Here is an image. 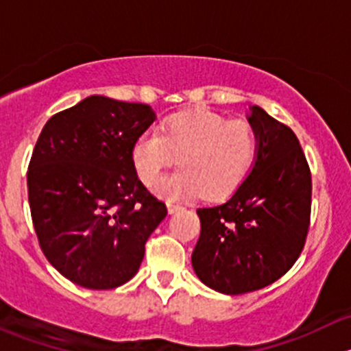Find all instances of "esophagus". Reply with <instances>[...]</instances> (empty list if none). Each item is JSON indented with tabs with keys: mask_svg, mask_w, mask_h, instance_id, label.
Returning <instances> with one entry per match:
<instances>
[{
	"mask_svg": "<svg viewBox=\"0 0 351 351\" xmlns=\"http://www.w3.org/2000/svg\"><path fill=\"white\" fill-rule=\"evenodd\" d=\"M182 205L180 204H171V202H169L168 204V212L169 214H175V212H178V210H182Z\"/></svg>",
	"mask_w": 351,
	"mask_h": 351,
	"instance_id": "esophagus-1",
	"label": "esophagus"
}]
</instances>
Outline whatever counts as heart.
Wrapping results in <instances>:
<instances>
[{
    "mask_svg": "<svg viewBox=\"0 0 351 351\" xmlns=\"http://www.w3.org/2000/svg\"><path fill=\"white\" fill-rule=\"evenodd\" d=\"M132 162L137 175L151 185L165 168H180L165 176L154 190L168 198L195 197L222 200L239 189L258 154V134L247 120H228L212 112L173 115L161 132L149 130L136 139Z\"/></svg>",
    "mask_w": 351,
    "mask_h": 351,
    "instance_id": "b5f03b06",
    "label": "heart"
}]
</instances>
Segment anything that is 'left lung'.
<instances>
[{"instance_id":"left-lung-1","label":"left lung","mask_w":351,"mask_h":351,"mask_svg":"<svg viewBox=\"0 0 351 351\" xmlns=\"http://www.w3.org/2000/svg\"><path fill=\"white\" fill-rule=\"evenodd\" d=\"M247 120L258 134L253 169L224 204L198 208L192 253L197 277L229 295L285 275L302 253L311 221L313 180L295 134L256 105Z\"/></svg>"}]
</instances>
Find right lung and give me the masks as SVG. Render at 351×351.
I'll list each match as a JSON object with an SVG mask.
<instances>
[{
    "instance_id": "obj_1",
    "label": "right lung",
    "mask_w": 351,
    "mask_h": 351,
    "mask_svg": "<svg viewBox=\"0 0 351 351\" xmlns=\"http://www.w3.org/2000/svg\"><path fill=\"white\" fill-rule=\"evenodd\" d=\"M154 119L149 105L93 95L52 115L38 136L27 171L32 222L42 253L73 284L129 282L168 214L130 154Z\"/></svg>"
}]
</instances>
